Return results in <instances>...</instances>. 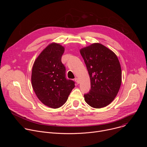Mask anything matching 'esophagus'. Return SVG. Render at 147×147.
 <instances>
[{"label": "esophagus", "mask_w": 147, "mask_h": 147, "mask_svg": "<svg viewBox=\"0 0 147 147\" xmlns=\"http://www.w3.org/2000/svg\"><path fill=\"white\" fill-rule=\"evenodd\" d=\"M75 81L77 82V84H79L80 83V80L78 78H75Z\"/></svg>", "instance_id": "esophagus-1"}]
</instances>
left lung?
I'll use <instances>...</instances> for the list:
<instances>
[{
    "label": "left lung",
    "instance_id": "8db88e82",
    "mask_svg": "<svg viewBox=\"0 0 147 147\" xmlns=\"http://www.w3.org/2000/svg\"><path fill=\"white\" fill-rule=\"evenodd\" d=\"M86 65L91 81V90L84 100L94 108L109 105L116 96L121 83V69L116 55L99 43L80 50Z\"/></svg>",
    "mask_w": 147,
    "mask_h": 147
}]
</instances>
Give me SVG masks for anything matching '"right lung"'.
Returning a JSON list of instances; mask_svg holds the SVG:
<instances>
[{
	"mask_svg": "<svg viewBox=\"0 0 147 147\" xmlns=\"http://www.w3.org/2000/svg\"><path fill=\"white\" fill-rule=\"evenodd\" d=\"M65 47L59 44H49L35 59L32 69L31 84L39 100L53 109L67 101L75 87L74 82L66 78V69L61 63Z\"/></svg>",
	"mask_w": 147,
	"mask_h": 147,
	"instance_id": "1",
	"label": "right lung"
}]
</instances>
